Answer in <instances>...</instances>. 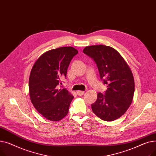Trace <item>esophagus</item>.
I'll use <instances>...</instances> for the list:
<instances>
[{"label": "esophagus", "mask_w": 156, "mask_h": 156, "mask_svg": "<svg viewBox=\"0 0 156 156\" xmlns=\"http://www.w3.org/2000/svg\"><path fill=\"white\" fill-rule=\"evenodd\" d=\"M84 94H85V92H84V91H78V92H77V94H78V95H79V96L83 95Z\"/></svg>", "instance_id": "1"}]
</instances>
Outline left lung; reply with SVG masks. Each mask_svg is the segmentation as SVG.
Instances as JSON below:
<instances>
[{
    "mask_svg": "<svg viewBox=\"0 0 156 156\" xmlns=\"http://www.w3.org/2000/svg\"><path fill=\"white\" fill-rule=\"evenodd\" d=\"M83 53L94 59L103 83L108 89L99 93L92 104L95 115L111 121L125 113L133 101L135 82L133 74L120 54L112 47L104 45L86 47Z\"/></svg>",
    "mask_w": 156,
    "mask_h": 156,
    "instance_id": "1",
    "label": "left lung"
}]
</instances>
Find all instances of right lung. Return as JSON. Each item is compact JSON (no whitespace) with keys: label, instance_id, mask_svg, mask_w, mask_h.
Instances as JSON below:
<instances>
[{"label":"right lung","instance_id":"1","mask_svg":"<svg viewBox=\"0 0 156 156\" xmlns=\"http://www.w3.org/2000/svg\"><path fill=\"white\" fill-rule=\"evenodd\" d=\"M78 52L72 47L52 49L41 55L31 69L29 78L31 101L37 111L48 120L59 121L68 113L74 97L59 86Z\"/></svg>","mask_w":156,"mask_h":156}]
</instances>
